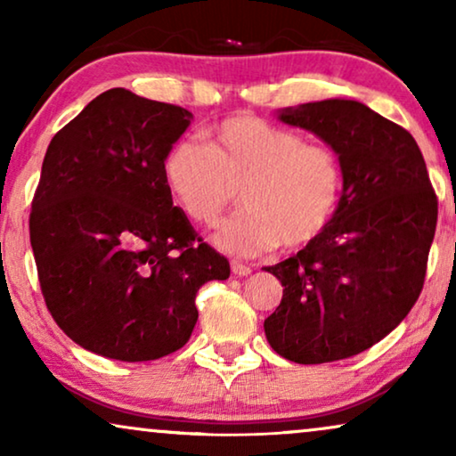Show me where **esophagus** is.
Returning a JSON list of instances; mask_svg holds the SVG:
<instances>
[{
    "instance_id": "1",
    "label": "esophagus",
    "mask_w": 456,
    "mask_h": 456,
    "mask_svg": "<svg viewBox=\"0 0 456 456\" xmlns=\"http://www.w3.org/2000/svg\"><path fill=\"white\" fill-rule=\"evenodd\" d=\"M230 267H232V276H236V278L248 276V273H251V267L245 265V264H239V261H232Z\"/></svg>"
}]
</instances>
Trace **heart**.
<instances>
[{
	"mask_svg": "<svg viewBox=\"0 0 456 456\" xmlns=\"http://www.w3.org/2000/svg\"><path fill=\"white\" fill-rule=\"evenodd\" d=\"M161 172L180 209L205 228L217 226L240 192L245 211L216 242L245 257L314 242L336 216L345 184L332 149L255 116L220 122L209 145L174 142Z\"/></svg>",
	"mask_w": 456,
	"mask_h": 456,
	"instance_id": "b5f03b06",
	"label": "heart"
}]
</instances>
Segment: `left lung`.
I'll return each instance as SVG.
<instances>
[{
    "label": "left lung",
    "mask_w": 456,
    "mask_h": 456,
    "mask_svg": "<svg viewBox=\"0 0 456 456\" xmlns=\"http://www.w3.org/2000/svg\"><path fill=\"white\" fill-rule=\"evenodd\" d=\"M278 118L328 142L345 184L328 228L265 267L284 286L264 323L267 342L303 365L348 359L388 336L419 298L438 199L413 136L367 105L326 99Z\"/></svg>",
    "instance_id": "1"
}]
</instances>
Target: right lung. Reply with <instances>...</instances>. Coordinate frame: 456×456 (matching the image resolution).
Here are the masks:
<instances>
[{
    "instance_id": "obj_1",
    "label": "right lung",
    "mask_w": 456,
    "mask_h": 456,
    "mask_svg": "<svg viewBox=\"0 0 456 456\" xmlns=\"http://www.w3.org/2000/svg\"><path fill=\"white\" fill-rule=\"evenodd\" d=\"M191 118L110 89L47 147L28 222L41 292L68 338L102 357L134 363L183 348L197 290L230 276L161 172Z\"/></svg>"
}]
</instances>
